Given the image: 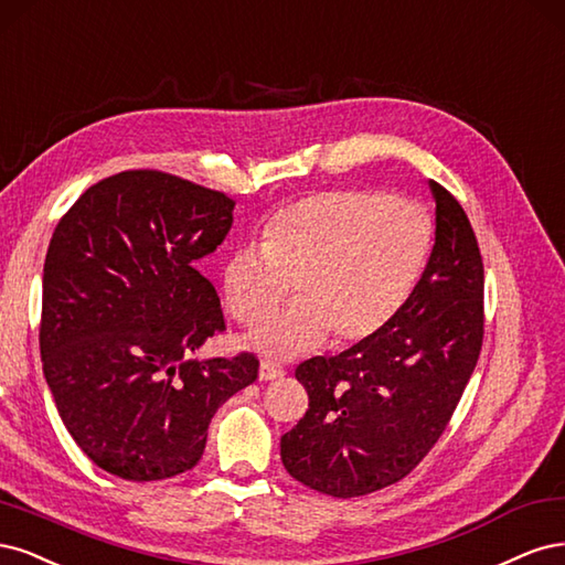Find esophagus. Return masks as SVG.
Instances as JSON below:
<instances>
[{"mask_svg": "<svg viewBox=\"0 0 565 565\" xmlns=\"http://www.w3.org/2000/svg\"><path fill=\"white\" fill-rule=\"evenodd\" d=\"M284 375H286V371H284V366H279V363L269 361V359H265L260 363V380H277Z\"/></svg>", "mask_w": 565, "mask_h": 565, "instance_id": "34e87169", "label": "esophagus"}]
</instances>
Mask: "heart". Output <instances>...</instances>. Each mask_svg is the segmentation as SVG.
Masks as SVG:
<instances>
[{"label":"heart","mask_w":565,"mask_h":565,"mask_svg":"<svg viewBox=\"0 0 565 565\" xmlns=\"http://www.w3.org/2000/svg\"><path fill=\"white\" fill-rule=\"evenodd\" d=\"M431 246L429 215L369 188L309 194L269 217L263 248L234 250L223 267L227 312L265 323L296 286L298 302L253 335L269 356H298L326 338L361 342L396 317Z\"/></svg>","instance_id":"b5f03b06"}]
</instances>
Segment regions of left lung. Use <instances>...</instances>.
<instances>
[{"label":"left lung","instance_id":"obj_1","mask_svg":"<svg viewBox=\"0 0 565 565\" xmlns=\"http://www.w3.org/2000/svg\"><path fill=\"white\" fill-rule=\"evenodd\" d=\"M436 242L396 317L335 356L296 369L309 408L281 436V462L333 498L375 493L408 477L446 431L483 344V260L469 217L429 180Z\"/></svg>","mask_w":565,"mask_h":565}]
</instances>
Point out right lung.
Returning a JSON list of instances; mask_svg holds the SVG:
<instances>
[{
	"label": "right lung",
	"instance_id": "add662e5",
	"mask_svg": "<svg viewBox=\"0 0 565 565\" xmlns=\"http://www.w3.org/2000/svg\"><path fill=\"white\" fill-rule=\"evenodd\" d=\"M234 199L154 169L90 185L53 230L40 352L77 446L126 481H159L202 460L209 425L260 361L188 359L225 331L196 260L223 244Z\"/></svg>",
	"mask_w": 565,
	"mask_h": 565
}]
</instances>
